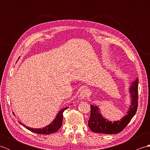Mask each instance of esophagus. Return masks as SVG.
Segmentation results:
<instances>
[{"label":"esophagus","instance_id":"1","mask_svg":"<svg viewBox=\"0 0 150 150\" xmlns=\"http://www.w3.org/2000/svg\"><path fill=\"white\" fill-rule=\"evenodd\" d=\"M88 93V91L86 90V89H83V90H82L81 93H80V97L81 98H82V99H84V98L87 97Z\"/></svg>","mask_w":150,"mask_h":150}]
</instances>
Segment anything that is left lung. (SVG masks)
Returning a JSON list of instances; mask_svg holds the SVG:
<instances>
[{"label": "left lung", "instance_id": "8db88e82", "mask_svg": "<svg viewBox=\"0 0 150 150\" xmlns=\"http://www.w3.org/2000/svg\"><path fill=\"white\" fill-rule=\"evenodd\" d=\"M138 84L139 80H136L132 83L129 88L131 93L132 103L129 110L120 120L114 121L113 122L108 120L99 113V108L97 106L91 105V113L88 120V126L92 132L104 134H117L122 132L128 125L129 121L135 115L138 107Z\"/></svg>", "mask_w": 150, "mask_h": 150}]
</instances>
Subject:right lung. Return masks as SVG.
<instances>
[{
    "label": "right lung",
    "instance_id": "right-lung-1",
    "mask_svg": "<svg viewBox=\"0 0 150 150\" xmlns=\"http://www.w3.org/2000/svg\"><path fill=\"white\" fill-rule=\"evenodd\" d=\"M68 107L63 108L61 110H60L58 114L57 115V116L55 117V119L53 120L52 122H51L49 125L46 126V127L42 128H30V127L26 126V125H22V124L20 122L21 124H22V126L25 127L26 129H29L30 131L32 132L33 133H38V134H41V135H49L51 134V133H53L54 132H56L58 131V130L60 128V127L62 126V119H63V112L66 110V109H68Z\"/></svg>",
    "mask_w": 150,
    "mask_h": 150
}]
</instances>
